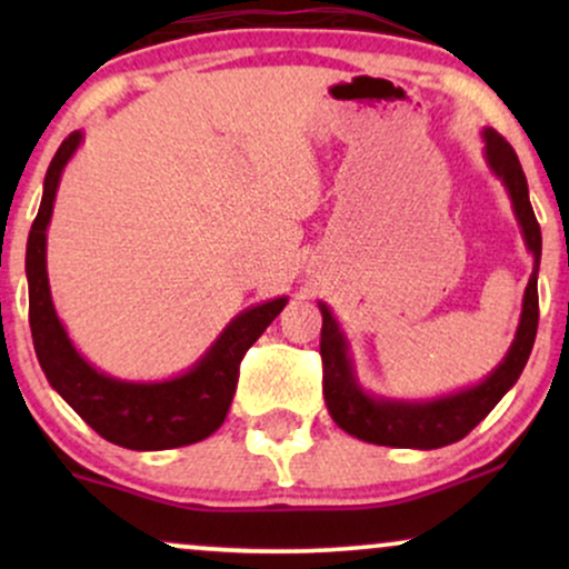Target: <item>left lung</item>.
Returning <instances> with one entry per match:
<instances>
[{
	"label": "left lung",
	"instance_id": "8db88e82",
	"mask_svg": "<svg viewBox=\"0 0 569 569\" xmlns=\"http://www.w3.org/2000/svg\"><path fill=\"white\" fill-rule=\"evenodd\" d=\"M481 141H485L489 171L506 187L521 238L532 257V276L525 297H521V316L511 348L485 380L468 385V388L433 398H385L371 393L358 380L356 358H352L350 339L345 335L342 323L337 321L329 305L318 302V310L323 316L321 356L326 407H329L331 420L356 439L401 449H439L460 441L498 407L500 398L513 388L527 367L535 335H538V270L543 238H540L538 219L532 213L525 171H521L511 143L492 128H481Z\"/></svg>",
	"mask_w": 569,
	"mask_h": 569
}]
</instances>
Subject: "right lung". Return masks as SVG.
Segmentation results:
<instances>
[{
  "mask_svg": "<svg viewBox=\"0 0 569 569\" xmlns=\"http://www.w3.org/2000/svg\"><path fill=\"white\" fill-rule=\"evenodd\" d=\"M84 141L74 130L58 147L42 184V202L26 243V280H29V323L34 350L50 388L77 415L117 447L136 452H158L202 441L224 422L230 411L238 371L246 350L276 321L289 297L267 299L246 307L221 329L198 361L168 380H120L96 369L71 342L58 318L48 278V227L53 219L56 192L63 168Z\"/></svg>",
  "mask_w": 569,
  "mask_h": 569,
  "instance_id": "1",
  "label": "right lung"
}]
</instances>
